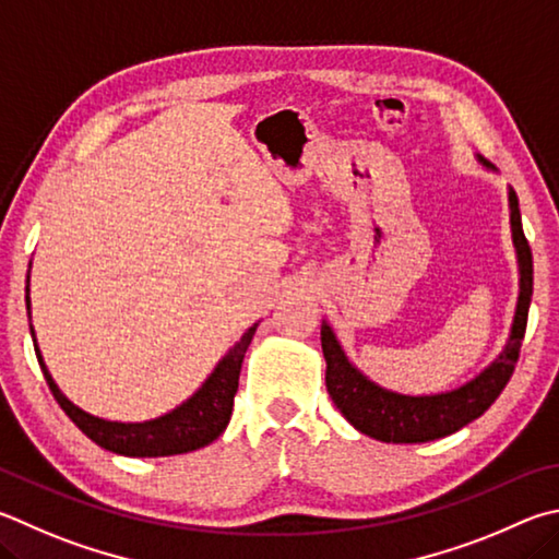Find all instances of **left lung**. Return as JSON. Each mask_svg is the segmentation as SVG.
<instances>
[{
    "mask_svg": "<svg viewBox=\"0 0 559 559\" xmlns=\"http://www.w3.org/2000/svg\"><path fill=\"white\" fill-rule=\"evenodd\" d=\"M509 202L513 245L515 251H519L521 266L519 308H515L511 342L506 344L501 357L474 381L440 395H401L385 391L352 367L347 357H344L340 342L334 340L332 330L328 324H322L320 340L324 361H328V373H324L328 393L344 418L359 432L393 444L440 440L444 435H452L464 428L466 423L484 415L506 389V383L513 377L515 361H519L527 324V308H531L533 296V253L523 235L519 195H515L513 188L509 190Z\"/></svg>",
    "mask_w": 559,
    "mask_h": 559,
    "instance_id": "obj_1",
    "label": "left lung"
}]
</instances>
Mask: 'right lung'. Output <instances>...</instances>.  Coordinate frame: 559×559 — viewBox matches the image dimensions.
<instances>
[{
    "label": "right lung",
    "mask_w": 559,
    "mask_h": 559,
    "mask_svg": "<svg viewBox=\"0 0 559 559\" xmlns=\"http://www.w3.org/2000/svg\"><path fill=\"white\" fill-rule=\"evenodd\" d=\"M26 310H28V286H26ZM257 332V324L245 332V337L237 342V347L231 349L225 359L217 364V369L212 371V377L205 381V385L176 408L174 413L164 415V418L148 420V423H109L99 420L95 415H87L85 411L75 408L63 393L58 391V385L50 379L40 352L34 344L36 357L44 371L46 383L53 399L58 401L60 408L73 420L80 430H83L90 440L97 442L99 448L109 452L127 454V456H168V454H182L192 452L217 440L222 430L227 428L231 418V408H235V395L239 389V371L245 354ZM34 337V330H32Z\"/></svg>",
    "instance_id": "add662e5"
}]
</instances>
